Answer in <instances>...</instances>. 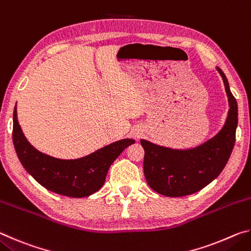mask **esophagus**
Masks as SVG:
<instances>
[{"label":"esophagus","instance_id":"esophagus-1","mask_svg":"<svg viewBox=\"0 0 251 251\" xmlns=\"http://www.w3.org/2000/svg\"><path fill=\"white\" fill-rule=\"evenodd\" d=\"M139 136H141V135H139V133H136V134H135V137H136V138H138Z\"/></svg>","mask_w":251,"mask_h":251}]
</instances>
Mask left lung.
<instances>
[{
    "label": "left lung",
    "instance_id": "left-lung-1",
    "mask_svg": "<svg viewBox=\"0 0 251 251\" xmlns=\"http://www.w3.org/2000/svg\"><path fill=\"white\" fill-rule=\"evenodd\" d=\"M216 69L223 77L229 103L227 120L217 135L189 150H172L141 139L145 151L144 174L156 193L167 197L197 193L217 178L226 166L236 142L238 106L226 75L219 67Z\"/></svg>",
    "mask_w": 251,
    "mask_h": 251
}]
</instances>
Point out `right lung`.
Returning <instances> with one entry per match:
<instances>
[{
  "instance_id": "1",
  "label": "right lung",
  "mask_w": 251,
  "mask_h": 251,
  "mask_svg": "<svg viewBox=\"0 0 251 251\" xmlns=\"http://www.w3.org/2000/svg\"><path fill=\"white\" fill-rule=\"evenodd\" d=\"M125 138L77 159H59L34 148L25 137L13 112V144L21 164L29 175L50 192L67 197H87L103 187L106 175L122 151L134 144Z\"/></svg>"
}]
</instances>
